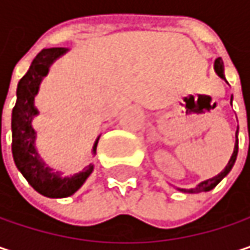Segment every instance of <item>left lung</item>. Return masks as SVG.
Returning a JSON list of instances; mask_svg holds the SVG:
<instances>
[{"label":"left lung","mask_w":250,"mask_h":250,"mask_svg":"<svg viewBox=\"0 0 250 250\" xmlns=\"http://www.w3.org/2000/svg\"><path fill=\"white\" fill-rule=\"evenodd\" d=\"M223 61H222V58H216L215 60V71L216 74L220 77V79H225V74H223ZM236 157H238V131H236V143H235V148H233V153H232V157H230V160H229V163L226 165V167L223 169V170L220 171L217 176L215 177H212V179H208V180H205V182H202V183H199L196 188H193V189H179L180 192H185V193H200V192H209V190H212L213 188L217 186V183L229 173V171L232 170V167H233V165H235V162H236Z\"/></svg>","instance_id":"8db88e82"}]
</instances>
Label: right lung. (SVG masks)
Segmentation results:
<instances>
[{"label": "right lung", "mask_w": 250, "mask_h": 250, "mask_svg": "<svg viewBox=\"0 0 250 250\" xmlns=\"http://www.w3.org/2000/svg\"><path fill=\"white\" fill-rule=\"evenodd\" d=\"M68 48H44L33 60L27 74L20 80L17 87V103L12 108V157L17 169L22 173L33 189L47 197H68L76 193L93 171V165L85 166L83 171L62 177L60 171L48 167L40 157L35 148V130L33 117L38 114L34 99L40 88V83L48 74L50 65ZM99 139L94 143L96 153Z\"/></svg>", "instance_id": "obj_1"}]
</instances>
